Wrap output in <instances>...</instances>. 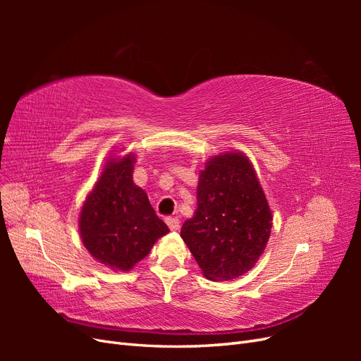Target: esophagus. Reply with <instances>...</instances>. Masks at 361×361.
<instances>
[{"instance_id":"1","label":"esophagus","mask_w":361,"mask_h":361,"mask_svg":"<svg viewBox=\"0 0 361 361\" xmlns=\"http://www.w3.org/2000/svg\"><path fill=\"white\" fill-rule=\"evenodd\" d=\"M166 223H167V226L170 227V231H173V232L179 231L180 221H179L178 216H169V218H166Z\"/></svg>"}]
</instances>
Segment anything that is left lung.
<instances>
[{"mask_svg": "<svg viewBox=\"0 0 361 361\" xmlns=\"http://www.w3.org/2000/svg\"><path fill=\"white\" fill-rule=\"evenodd\" d=\"M272 227L267 197L248 158L227 152L206 162L197 211L180 236L206 279L233 280L255 267Z\"/></svg>", "mask_w": 361, "mask_h": 361, "instance_id": "1", "label": "left lung"}]
</instances>
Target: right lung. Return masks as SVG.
Masks as SVG:
<instances>
[{
	"label": "right lung",
	"instance_id": "add662e5",
	"mask_svg": "<svg viewBox=\"0 0 361 361\" xmlns=\"http://www.w3.org/2000/svg\"><path fill=\"white\" fill-rule=\"evenodd\" d=\"M134 162L130 154L106 162L80 214L85 248L111 269L129 271L149 255L161 236L169 233L147 194L133 180Z\"/></svg>",
	"mask_w": 361,
	"mask_h": 361
}]
</instances>
